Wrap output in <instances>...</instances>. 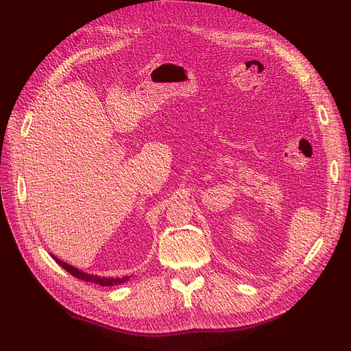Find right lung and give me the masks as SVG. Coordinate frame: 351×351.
Listing matches in <instances>:
<instances>
[{
    "label": "right lung",
    "mask_w": 351,
    "mask_h": 351,
    "mask_svg": "<svg viewBox=\"0 0 351 351\" xmlns=\"http://www.w3.org/2000/svg\"><path fill=\"white\" fill-rule=\"evenodd\" d=\"M52 256V259H54L60 267H62L64 268L67 272H70L73 277H76V278H79V280H83V281H86V282H93V284H99V285H102V287H112V285H119V284H123V282H125V281H129L130 278L129 277H121V278H112V277H99V275H93V274H88V272H83L82 269H77V268H74V267H71V265H69V263H66V262H62L61 259H58L57 256H54V254H51Z\"/></svg>",
    "instance_id": "right-lung-1"
}]
</instances>
